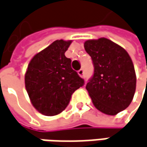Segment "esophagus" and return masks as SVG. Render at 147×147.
I'll return each instance as SVG.
<instances>
[{"mask_svg": "<svg viewBox=\"0 0 147 147\" xmlns=\"http://www.w3.org/2000/svg\"><path fill=\"white\" fill-rule=\"evenodd\" d=\"M78 75L80 76V77H84V76H85V72H84V70L83 69H80L78 71Z\"/></svg>", "mask_w": 147, "mask_h": 147, "instance_id": "34e87169", "label": "esophagus"}]
</instances>
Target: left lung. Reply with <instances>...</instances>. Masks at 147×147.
I'll return each mask as SVG.
<instances>
[{
  "instance_id": "obj_1",
  "label": "left lung",
  "mask_w": 147,
  "mask_h": 147,
  "mask_svg": "<svg viewBox=\"0 0 147 147\" xmlns=\"http://www.w3.org/2000/svg\"><path fill=\"white\" fill-rule=\"evenodd\" d=\"M91 57L94 75L86 88L94 107L116 115L131 104L136 90V73L129 54L111 40L100 38L84 43Z\"/></svg>"
}]
</instances>
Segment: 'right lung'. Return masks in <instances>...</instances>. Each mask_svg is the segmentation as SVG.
Returning a JSON list of instances; mask_svg holds the SVG:
<instances>
[{
  "label": "right lung",
  "mask_w": 147,
  "mask_h": 147,
  "mask_svg": "<svg viewBox=\"0 0 147 147\" xmlns=\"http://www.w3.org/2000/svg\"><path fill=\"white\" fill-rule=\"evenodd\" d=\"M71 40H56L31 59L24 76L32 105L40 113L54 116L68 105L71 94L85 81L71 68L65 53Z\"/></svg>",
  "instance_id": "obj_1"
}]
</instances>
